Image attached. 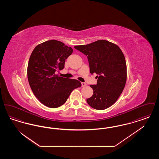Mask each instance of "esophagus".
<instances>
[{"label": "esophagus", "mask_w": 159, "mask_h": 159, "mask_svg": "<svg viewBox=\"0 0 159 159\" xmlns=\"http://www.w3.org/2000/svg\"><path fill=\"white\" fill-rule=\"evenodd\" d=\"M86 86V83H84V82H82V87H84Z\"/></svg>", "instance_id": "34e87169"}]
</instances>
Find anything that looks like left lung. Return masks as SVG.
<instances>
[{
    "label": "left lung",
    "mask_w": 159,
    "mask_h": 159,
    "mask_svg": "<svg viewBox=\"0 0 159 159\" xmlns=\"http://www.w3.org/2000/svg\"><path fill=\"white\" fill-rule=\"evenodd\" d=\"M75 48L87 56L91 74L96 73L97 84L90 85L93 94L86 99L94 109L102 110L113 105L125 86L127 67L124 54L116 44L99 40Z\"/></svg>",
    "instance_id": "left-lung-1"
}]
</instances>
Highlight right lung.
<instances>
[{"mask_svg":"<svg viewBox=\"0 0 159 159\" xmlns=\"http://www.w3.org/2000/svg\"><path fill=\"white\" fill-rule=\"evenodd\" d=\"M72 53L71 47L51 40L39 44L31 53L27 67L29 83L35 97L48 107L63 105L71 92L82 86L77 80L55 74L64 68L65 61Z\"/></svg>","mask_w":159,"mask_h":159,"instance_id":"right-lung-1","label":"right lung"}]
</instances>
